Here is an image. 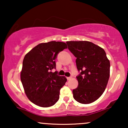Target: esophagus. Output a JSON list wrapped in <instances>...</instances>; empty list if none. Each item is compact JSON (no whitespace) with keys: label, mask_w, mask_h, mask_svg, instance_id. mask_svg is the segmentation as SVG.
Masks as SVG:
<instances>
[{"label":"esophagus","mask_w":128,"mask_h":128,"mask_svg":"<svg viewBox=\"0 0 128 128\" xmlns=\"http://www.w3.org/2000/svg\"><path fill=\"white\" fill-rule=\"evenodd\" d=\"M67 80H70V79H72V77H67Z\"/></svg>","instance_id":"esophagus-1"}]
</instances>
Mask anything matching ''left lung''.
Instances as JSON below:
<instances>
[{
  "label": "left lung",
  "mask_w": 128,
  "mask_h": 128,
  "mask_svg": "<svg viewBox=\"0 0 128 128\" xmlns=\"http://www.w3.org/2000/svg\"><path fill=\"white\" fill-rule=\"evenodd\" d=\"M68 49L76 58L78 86L73 90L77 102L88 104L102 96L110 78V62L102 48L87 41L67 42Z\"/></svg>",
  "instance_id": "obj_1"
}]
</instances>
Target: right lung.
Instances as JSON below:
<instances>
[{"label":"right lung","instance_id":"add662e5","mask_svg":"<svg viewBox=\"0 0 128 128\" xmlns=\"http://www.w3.org/2000/svg\"><path fill=\"white\" fill-rule=\"evenodd\" d=\"M67 48L64 42L40 43L24 56L20 78L26 96L36 105L50 107L60 98V90L65 85V76L57 75L55 59L60 52Z\"/></svg>","mask_w":128,"mask_h":128}]
</instances>
